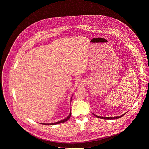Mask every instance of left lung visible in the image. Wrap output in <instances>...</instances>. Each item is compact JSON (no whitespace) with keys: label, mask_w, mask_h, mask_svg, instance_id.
<instances>
[{"label":"left lung","mask_w":149,"mask_h":149,"mask_svg":"<svg viewBox=\"0 0 149 149\" xmlns=\"http://www.w3.org/2000/svg\"><path fill=\"white\" fill-rule=\"evenodd\" d=\"M126 113L123 114L121 116H117V117H101V116H97V115H95L94 113H93V114L95 115V116H96L97 117H98V118H100L105 119V120H113V119H117V118H120V117H122V116H123V115H125Z\"/></svg>","instance_id":"left-lung-1"}]
</instances>
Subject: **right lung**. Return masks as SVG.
Returning <instances> with one entry per match:
<instances>
[{"label": "right lung", "instance_id": "right-lung-1", "mask_svg": "<svg viewBox=\"0 0 149 149\" xmlns=\"http://www.w3.org/2000/svg\"><path fill=\"white\" fill-rule=\"evenodd\" d=\"M71 113H72L70 112V113H69V116H68V117H67V118H65V119H64L63 120H62V121H58V122L52 123H42V125H56V124H59V123H61L66 122V121H67L70 118V117L71 116Z\"/></svg>", "mask_w": 149, "mask_h": 149}]
</instances>
